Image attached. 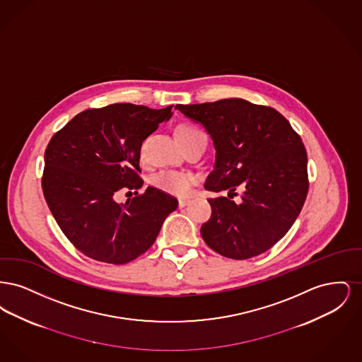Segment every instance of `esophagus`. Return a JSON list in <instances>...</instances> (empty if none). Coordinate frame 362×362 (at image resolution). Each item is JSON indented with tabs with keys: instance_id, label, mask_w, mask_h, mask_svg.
Masks as SVG:
<instances>
[{
	"instance_id": "esophagus-1",
	"label": "esophagus",
	"mask_w": 362,
	"mask_h": 362,
	"mask_svg": "<svg viewBox=\"0 0 362 362\" xmlns=\"http://www.w3.org/2000/svg\"><path fill=\"white\" fill-rule=\"evenodd\" d=\"M189 202V199H179V207H185Z\"/></svg>"
}]
</instances>
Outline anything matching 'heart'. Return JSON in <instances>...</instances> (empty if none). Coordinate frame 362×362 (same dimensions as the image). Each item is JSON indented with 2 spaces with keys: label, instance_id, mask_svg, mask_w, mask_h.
I'll use <instances>...</instances> for the list:
<instances>
[{
  "label": "heart",
  "instance_id": "heart-1",
  "mask_svg": "<svg viewBox=\"0 0 362 362\" xmlns=\"http://www.w3.org/2000/svg\"><path fill=\"white\" fill-rule=\"evenodd\" d=\"M176 134L182 145H187L198 138H205V134L197 126L189 123L179 124ZM195 183L197 177L192 173L177 171H161L153 177V185L157 189L175 197H187Z\"/></svg>",
  "mask_w": 362,
  "mask_h": 362
}]
</instances>
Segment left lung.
<instances>
[{"mask_svg": "<svg viewBox=\"0 0 362 362\" xmlns=\"http://www.w3.org/2000/svg\"><path fill=\"white\" fill-rule=\"evenodd\" d=\"M175 108L213 139L216 163L205 189H228L229 197L243 189L240 204L226 197L207 199L211 217L201 226L202 239L226 258L263 254L286 235L308 194L301 138L274 108L238 98Z\"/></svg>", "mask_w": 362, "mask_h": 362, "instance_id": "8db88e82", "label": "left lung"}]
</instances>
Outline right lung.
Here are the masks:
<instances>
[{
	"instance_id": "right-lung-1",
	"label": "right lung",
	"mask_w": 362,
	"mask_h": 362,
	"mask_svg": "<svg viewBox=\"0 0 362 362\" xmlns=\"http://www.w3.org/2000/svg\"><path fill=\"white\" fill-rule=\"evenodd\" d=\"M173 105L153 110L111 104L77 114L52 136L45 152L42 189L57 224L88 258L124 264L148 251L167 216L173 195L148 187L118 204L122 189H138L144 139L173 117Z\"/></svg>"
}]
</instances>
